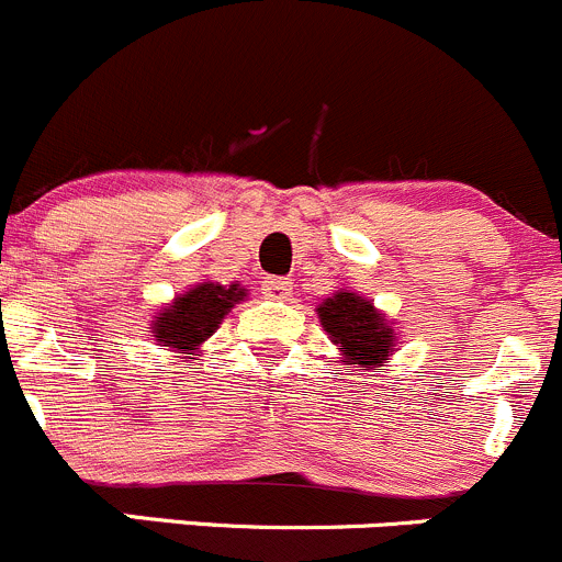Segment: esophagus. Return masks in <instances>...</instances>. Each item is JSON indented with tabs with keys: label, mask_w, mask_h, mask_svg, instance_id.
Wrapping results in <instances>:
<instances>
[{
	"label": "esophagus",
	"mask_w": 562,
	"mask_h": 562,
	"mask_svg": "<svg viewBox=\"0 0 562 562\" xmlns=\"http://www.w3.org/2000/svg\"><path fill=\"white\" fill-rule=\"evenodd\" d=\"M262 294L268 300H289V297H292V281H289V279H268L262 283Z\"/></svg>",
	"instance_id": "1"
}]
</instances>
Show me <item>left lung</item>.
<instances>
[{
  "instance_id": "1",
  "label": "left lung",
  "mask_w": 562,
  "mask_h": 562,
  "mask_svg": "<svg viewBox=\"0 0 562 562\" xmlns=\"http://www.w3.org/2000/svg\"><path fill=\"white\" fill-rule=\"evenodd\" d=\"M327 338L341 352V363L355 369H376L391 360L396 349V333L385 314L374 308V303L360 297L352 289H341L316 308Z\"/></svg>"
}]
</instances>
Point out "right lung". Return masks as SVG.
<instances>
[{
    "label": "right lung",
    "mask_w": 562,
    "mask_h": 562,
    "mask_svg": "<svg viewBox=\"0 0 562 562\" xmlns=\"http://www.w3.org/2000/svg\"><path fill=\"white\" fill-rule=\"evenodd\" d=\"M240 300H246V289L240 283H229V286L215 281L196 283L155 314L153 327H149L153 341L180 358H191L218 330L224 316Z\"/></svg>",
    "instance_id": "1"
}]
</instances>
